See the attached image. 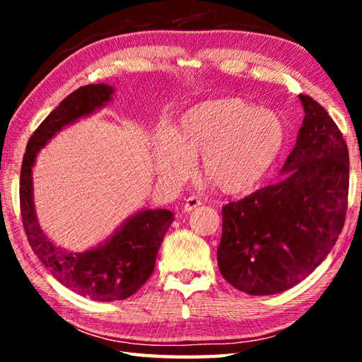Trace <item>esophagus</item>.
Wrapping results in <instances>:
<instances>
[{
	"instance_id": "obj_1",
	"label": "esophagus",
	"mask_w": 362,
	"mask_h": 362,
	"mask_svg": "<svg viewBox=\"0 0 362 362\" xmlns=\"http://www.w3.org/2000/svg\"><path fill=\"white\" fill-rule=\"evenodd\" d=\"M201 204H203V201H201V198H198V196H188L185 204H183V211L192 212L193 209H196V207Z\"/></svg>"
}]
</instances>
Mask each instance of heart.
I'll return each instance as SVG.
<instances>
[{
    "label": "heart",
    "instance_id": "b5f03b06",
    "mask_svg": "<svg viewBox=\"0 0 362 362\" xmlns=\"http://www.w3.org/2000/svg\"><path fill=\"white\" fill-rule=\"evenodd\" d=\"M286 124L274 112L241 97L198 103L174 131L156 136L159 175L179 183L201 158L204 179L226 194H243L265 180L286 145Z\"/></svg>",
    "mask_w": 362,
    "mask_h": 362
}]
</instances>
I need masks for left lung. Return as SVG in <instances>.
Segmentation results:
<instances>
[{
  "label": "left lung",
  "instance_id": "8db88e82",
  "mask_svg": "<svg viewBox=\"0 0 362 362\" xmlns=\"http://www.w3.org/2000/svg\"><path fill=\"white\" fill-rule=\"evenodd\" d=\"M283 179L222 207L217 262L222 276L250 296L291 289L326 259L345 225L348 146L329 113L310 95Z\"/></svg>",
  "mask_w": 362,
  "mask_h": 362
}]
</instances>
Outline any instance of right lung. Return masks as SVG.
Instances as JSON below:
<instances>
[{
    "instance_id": "add662e5",
    "label": "right lung",
    "mask_w": 362,
    "mask_h": 362,
    "mask_svg": "<svg viewBox=\"0 0 362 362\" xmlns=\"http://www.w3.org/2000/svg\"><path fill=\"white\" fill-rule=\"evenodd\" d=\"M113 88L88 84L73 90L32 134L21 169V214L27 240L54 278L73 292L97 302L124 300L136 293L155 269L159 246L173 223L166 209L142 211L110 240L88 252H66L47 240L36 220L32 199V166L36 151L65 124L93 113L112 99Z\"/></svg>"
}]
</instances>
